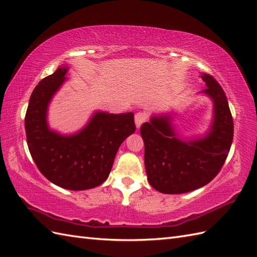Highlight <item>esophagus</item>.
<instances>
[{"mask_svg": "<svg viewBox=\"0 0 257 257\" xmlns=\"http://www.w3.org/2000/svg\"><path fill=\"white\" fill-rule=\"evenodd\" d=\"M147 114L144 113V111H139V113H137L135 116V122H136V127L137 129H139L141 127V124L147 120Z\"/></svg>", "mask_w": 257, "mask_h": 257, "instance_id": "obj_1", "label": "esophagus"}]
</instances>
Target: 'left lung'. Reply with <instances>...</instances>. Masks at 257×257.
Instances as JSON below:
<instances>
[{
  "label": "left lung",
  "mask_w": 257,
  "mask_h": 257,
  "mask_svg": "<svg viewBox=\"0 0 257 257\" xmlns=\"http://www.w3.org/2000/svg\"><path fill=\"white\" fill-rule=\"evenodd\" d=\"M205 94L213 102V120L203 136L180 137L172 114L151 116L140 133L144 141L148 180L166 194L187 193L212 181L225 163L233 139V120L222 88L208 75H201Z\"/></svg>",
  "instance_id": "1"
}]
</instances>
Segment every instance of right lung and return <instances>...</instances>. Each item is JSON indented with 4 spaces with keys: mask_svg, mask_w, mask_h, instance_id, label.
I'll use <instances>...</instances> for the list:
<instances>
[{
    "mask_svg": "<svg viewBox=\"0 0 257 257\" xmlns=\"http://www.w3.org/2000/svg\"><path fill=\"white\" fill-rule=\"evenodd\" d=\"M62 65L38 83L25 117L29 152L41 174L54 185L78 191L95 188L107 179L120 144L136 131L134 113L96 110L87 124L72 135L52 130L49 105L67 80Z\"/></svg>",
    "mask_w": 257,
    "mask_h": 257,
    "instance_id": "obj_1",
    "label": "right lung"
}]
</instances>
